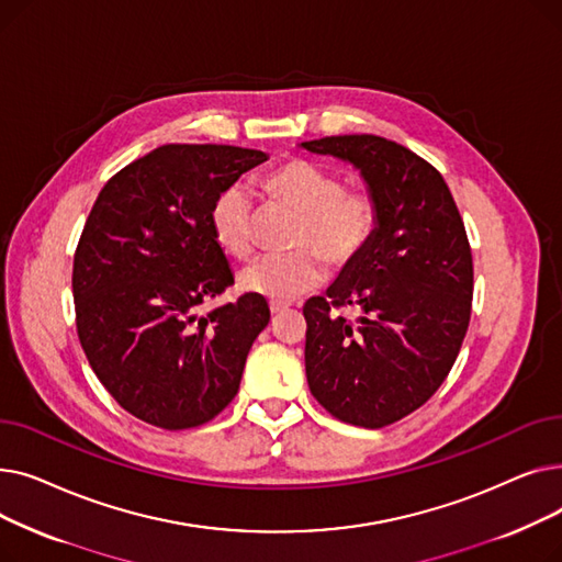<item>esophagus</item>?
<instances>
[{
    "label": "esophagus",
    "instance_id": "34e87169",
    "mask_svg": "<svg viewBox=\"0 0 562 562\" xmlns=\"http://www.w3.org/2000/svg\"><path fill=\"white\" fill-rule=\"evenodd\" d=\"M269 307H271V314L276 316V314H282V312H284L289 305H286V303H278V301H271V305H269Z\"/></svg>",
    "mask_w": 562,
    "mask_h": 562
}]
</instances>
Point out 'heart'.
Segmentation results:
<instances>
[{
    "instance_id": "b5f03b06",
    "label": "heart",
    "mask_w": 562,
    "mask_h": 562,
    "mask_svg": "<svg viewBox=\"0 0 562 562\" xmlns=\"http://www.w3.org/2000/svg\"><path fill=\"white\" fill-rule=\"evenodd\" d=\"M261 189L276 202L301 214L293 246L310 248L291 255H266L241 271L239 284L278 303L301 296L321 280V261L348 266L378 227V204L364 189H344L341 177L310 159L291 157L261 177ZM212 229L218 246L246 259L255 250V204L250 195L229 187L212 204ZM317 254L314 256L313 252Z\"/></svg>"
}]
</instances>
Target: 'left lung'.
Wrapping results in <instances>:
<instances>
[{
  "label": "left lung",
  "instance_id": "8db88e82",
  "mask_svg": "<svg viewBox=\"0 0 562 562\" xmlns=\"http://www.w3.org/2000/svg\"><path fill=\"white\" fill-rule=\"evenodd\" d=\"M356 166L378 204L367 248L305 303L310 392L339 422L382 428L422 407L469 328L474 263L456 200L426 159L373 134L301 143ZM356 306V324L331 307Z\"/></svg>",
  "mask_w": 562,
  "mask_h": 562
}]
</instances>
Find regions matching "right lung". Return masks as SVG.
<instances>
[{
	"label": "right lung",
	"instance_id": "1",
	"mask_svg": "<svg viewBox=\"0 0 562 562\" xmlns=\"http://www.w3.org/2000/svg\"><path fill=\"white\" fill-rule=\"evenodd\" d=\"M266 153L161 145L100 191L72 266L81 348L104 390L136 419L184 430L239 392L248 350L269 326L257 293L198 314L234 284L212 204Z\"/></svg>",
	"mask_w": 562,
	"mask_h": 562
}]
</instances>
